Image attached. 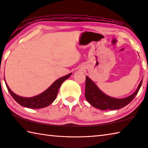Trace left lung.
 <instances>
[{"label": "left lung", "mask_w": 148, "mask_h": 148, "mask_svg": "<svg viewBox=\"0 0 148 148\" xmlns=\"http://www.w3.org/2000/svg\"><path fill=\"white\" fill-rule=\"evenodd\" d=\"M142 83L140 82L137 89L128 97L119 99L110 97L100 90L95 83L86 76L85 96L91 106L100 110H118L125 107L132 101L137 95Z\"/></svg>", "instance_id": "obj_1"}]
</instances>
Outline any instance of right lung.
Wrapping results in <instances>:
<instances>
[{"mask_svg":"<svg viewBox=\"0 0 148 148\" xmlns=\"http://www.w3.org/2000/svg\"><path fill=\"white\" fill-rule=\"evenodd\" d=\"M71 74L72 73H70L65 76L60 77V78H59L53 82L43 92L31 98L22 97V96L16 95V94L11 90L7 83L6 82L5 78L4 81L10 95H12L13 98L18 104H20L21 106L23 107H28V108L30 109H41L50 106L55 100L56 96L58 95L60 86L64 81H65L66 79H68L71 76Z\"/></svg>","mask_w":148,"mask_h":148,"instance_id":"1","label":"right lung"}]
</instances>
